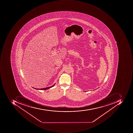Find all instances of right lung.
Wrapping results in <instances>:
<instances>
[{"label":"right lung","instance_id":"add662e5","mask_svg":"<svg viewBox=\"0 0 133 133\" xmlns=\"http://www.w3.org/2000/svg\"><path fill=\"white\" fill-rule=\"evenodd\" d=\"M55 84H54V85H52V86H50V87H48V88H42V89H37V88H34L35 89H36V90H47V89H49L50 88H52L53 86H54V85H55Z\"/></svg>","mask_w":133,"mask_h":133}]
</instances>
